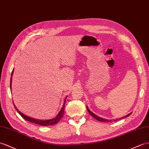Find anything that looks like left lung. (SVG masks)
Masks as SVG:
<instances>
[{"label":"left lung","mask_w":149,"mask_h":149,"mask_svg":"<svg viewBox=\"0 0 149 149\" xmlns=\"http://www.w3.org/2000/svg\"><path fill=\"white\" fill-rule=\"evenodd\" d=\"M86 109H87V111H88V112H89L90 113V115H92V116L95 118V119H96L97 121H100V122H111L112 121L111 120H109V119H104V118H100V117H99V116H97L96 114H95L94 113H93V112H92L91 111H90V110H89V109H88V107L86 106ZM132 112H131V113H130V114H128V115H126V116H124V117H122V118H119V119H114V121H117V120H118V119H123V118H126V117H128V116H130L132 114Z\"/></svg>","instance_id":"8db88e82"}]
</instances>
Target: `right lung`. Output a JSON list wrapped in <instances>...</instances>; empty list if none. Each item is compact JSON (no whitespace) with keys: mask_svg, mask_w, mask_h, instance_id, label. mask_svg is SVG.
Listing matches in <instances>:
<instances>
[{"mask_svg":"<svg viewBox=\"0 0 149 149\" xmlns=\"http://www.w3.org/2000/svg\"><path fill=\"white\" fill-rule=\"evenodd\" d=\"M13 71L14 70H13L12 72V74H11V77H10V90H11V83H12V77H13ZM68 97V96H67ZM67 97L65 98L64 101V104H63V107L61 108V111L59 112V113L56 116L51 119H47V120H41V119H35V118H31L30 116H28L24 114L22 112H20L19 110L17 109L16 108V106L14 105V107L16 108V109L17 110V111L19 112V114L22 116L25 120L26 121H28L30 122H31L33 123H35V124H37L39 125H42L43 126H50V125H54L55 124H57V123L60 121V119L63 118V114H64V107H65V102H66V98Z\"/></svg>","mask_w":149,"mask_h":149,"instance_id":"add662e5","label":"right lung"}]
</instances>
